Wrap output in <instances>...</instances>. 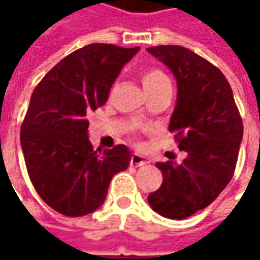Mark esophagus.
I'll list each match as a JSON object with an SVG mask.
<instances>
[{"label":"esophagus","instance_id":"1","mask_svg":"<svg viewBox=\"0 0 260 260\" xmlns=\"http://www.w3.org/2000/svg\"><path fill=\"white\" fill-rule=\"evenodd\" d=\"M149 163V160H147L145 156H141V154H132V157H131V166H135V167H141V166H145V164Z\"/></svg>","mask_w":260,"mask_h":260}]
</instances>
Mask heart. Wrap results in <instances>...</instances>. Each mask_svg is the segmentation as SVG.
<instances>
[{
	"label": "heart",
	"mask_w": 260,
	"mask_h": 260,
	"mask_svg": "<svg viewBox=\"0 0 260 260\" xmlns=\"http://www.w3.org/2000/svg\"><path fill=\"white\" fill-rule=\"evenodd\" d=\"M142 85H143L145 90H146L149 94H152V93H154V91L158 90V89H161L164 86L170 85V80L169 78L166 76V74L161 72L160 69L152 68L147 69L146 72L142 75ZM138 118L145 119L146 118V114L139 113Z\"/></svg>",
	"instance_id": "heart-1"
}]
</instances>
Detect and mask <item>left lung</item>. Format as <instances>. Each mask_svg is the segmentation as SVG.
<instances>
[{
    "instance_id": "obj_1",
    "label": "left lung",
    "mask_w": 260,
    "mask_h": 260,
    "mask_svg": "<svg viewBox=\"0 0 260 260\" xmlns=\"http://www.w3.org/2000/svg\"><path fill=\"white\" fill-rule=\"evenodd\" d=\"M147 53L175 76L177 103L169 131L186 152L181 163H156L163 182L147 201L163 217L182 220L209 206L233 178L242 119L217 67L181 46H156Z\"/></svg>"
}]
</instances>
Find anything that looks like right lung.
<instances>
[{
  "label": "right lung",
  "mask_w": 260,
  "mask_h": 260,
  "mask_svg": "<svg viewBox=\"0 0 260 260\" xmlns=\"http://www.w3.org/2000/svg\"><path fill=\"white\" fill-rule=\"evenodd\" d=\"M139 48L85 46L61 59L33 91L20 145L31 184L55 212L68 217L94 212L111 178L128 169L125 145L93 150L86 114L107 102L114 80Z\"/></svg>",
  "instance_id": "obj_1"
}]
</instances>
